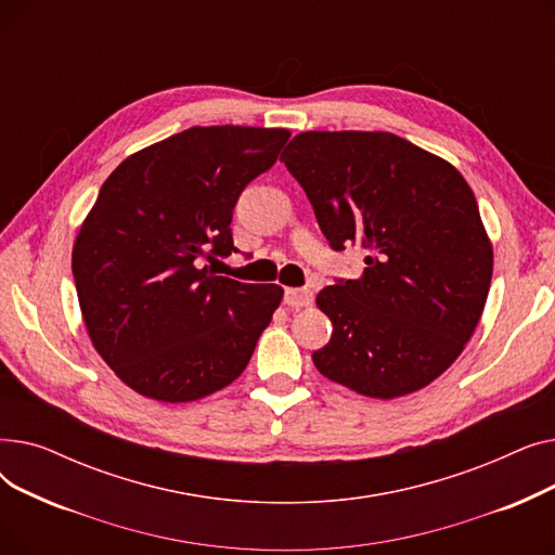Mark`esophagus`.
I'll return each mask as SVG.
<instances>
[{
    "label": "esophagus",
    "instance_id": "34e87169",
    "mask_svg": "<svg viewBox=\"0 0 555 555\" xmlns=\"http://www.w3.org/2000/svg\"><path fill=\"white\" fill-rule=\"evenodd\" d=\"M312 289L308 287H287L285 289V304L289 308H306L312 304Z\"/></svg>",
    "mask_w": 555,
    "mask_h": 555
}]
</instances>
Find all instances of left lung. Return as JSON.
Returning a JSON list of instances; mask_svg holds the SVG:
<instances>
[{"mask_svg":"<svg viewBox=\"0 0 555 555\" xmlns=\"http://www.w3.org/2000/svg\"><path fill=\"white\" fill-rule=\"evenodd\" d=\"M281 162L331 247L366 254L362 276L317 295L333 322L331 341L312 353L317 371L380 400L434 383L473 337L492 279L468 182L391 132H301Z\"/></svg>","mask_w":555,"mask_h":555,"instance_id":"1","label":"left lung"}]
</instances>
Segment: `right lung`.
<instances>
[{
    "mask_svg": "<svg viewBox=\"0 0 555 555\" xmlns=\"http://www.w3.org/2000/svg\"><path fill=\"white\" fill-rule=\"evenodd\" d=\"M287 139L285 128L195 126L130 155L101 186L72 272L87 335L137 393L193 402L249 364L283 287L218 276L204 260L238 251L233 207Z\"/></svg>",
    "mask_w": 555,
    "mask_h": 555,
    "instance_id": "right-lung-1",
    "label": "right lung"
}]
</instances>
